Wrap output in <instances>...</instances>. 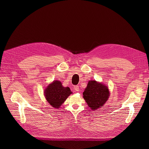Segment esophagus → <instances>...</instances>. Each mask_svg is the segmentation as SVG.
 Here are the masks:
<instances>
[{"mask_svg": "<svg viewBox=\"0 0 149 149\" xmlns=\"http://www.w3.org/2000/svg\"><path fill=\"white\" fill-rule=\"evenodd\" d=\"M74 89L75 91H79V86H74Z\"/></svg>", "mask_w": 149, "mask_h": 149, "instance_id": "34e87169", "label": "esophagus"}]
</instances>
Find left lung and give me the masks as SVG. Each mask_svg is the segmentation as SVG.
Instances as JSON below:
<instances>
[{"instance_id": "1", "label": "left lung", "mask_w": 149, "mask_h": 149, "mask_svg": "<svg viewBox=\"0 0 149 149\" xmlns=\"http://www.w3.org/2000/svg\"><path fill=\"white\" fill-rule=\"evenodd\" d=\"M83 98L92 110H95L103 106L109 96L108 88L102 83L89 81L86 88L83 92Z\"/></svg>"}]
</instances>
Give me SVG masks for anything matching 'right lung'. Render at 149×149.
<instances>
[{"label": "right lung", "instance_id": "obj_1", "mask_svg": "<svg viewBox=\"0 0 149 149\" xmlns=\"http://www.w3.org/2000/svg\"><path fill=\"white\" fill-rule=\"evenodd\" d=\"M72 92L69 87L65 88L59 81L50 84L45 91V95L48 102L54 107L59 108Z\"/></svg>", "mask_w": 149, "mask_h": 149}]
</instances>
